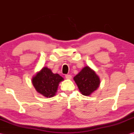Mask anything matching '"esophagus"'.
Here are the masks:
<instances>
[{
  "mask_svg": "<svg viewBox=\"0 0 134 134\" xmlns=\"http://www.w3.org/2000/svg\"><path fill=\"white\" fill-rule=\"evenodd\" d=\"M65 78L67 79H71L72 78V76L70 75V74H66L65 75Z\"/></svg>",
  "mask_w": 134,
  "mask_h": 134,
  "instance_id": "esophagus-1",
  "label": "esophagus"
}]
</instances>
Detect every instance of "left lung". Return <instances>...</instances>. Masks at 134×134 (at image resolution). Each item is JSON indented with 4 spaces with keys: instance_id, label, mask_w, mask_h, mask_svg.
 <instances>
[{
    "instance_id": "1",
    "label": "left lung",
    "mask_w": 134,
    "mask_h": 134,
    "mask_svg": "<svg viewBox=\"0 0 134 134\" xmlns=\"http://www.w3.org/2000/svg\"><path fill=\"white\" fill-rule=\"evenodd\" d=\"M79 91L84 96H90L99 87L100 81L95 72L89 67H85L74 78Z\"/></svg>"
}]
</instances>
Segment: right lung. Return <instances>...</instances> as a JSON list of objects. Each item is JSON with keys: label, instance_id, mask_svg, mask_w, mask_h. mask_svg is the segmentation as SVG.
<instances>
[{"label": "right lung", "instance_id": "1", "mask_svg": "<svg viewBox=\"0 0 134 134\" xmlns=\"http://www.w3.org/2000/svg\"><path fill=\"white\" fill-rule=\"evenodd\" d=\"M63 80L58 74H53L50 69L45 67L33 78L32 83L37 92L49 98L56 94L59 82Z\"/></svg>", "mask_w": 134, "mask_h": 134}]
</instances>
